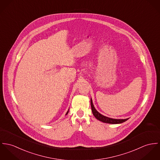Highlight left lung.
<instances>
[{"instance_id":"obj_1","label":"left lung","mask_w":160,"mask_h":160,"mask_svg":"<svg viewBox=\"0 0 160 160\" xmlns=\"http://www.w3.org/2000/svg\"><path fill=\"white\" fill-rule=\"evenodd\" d=\"M91 107L92 112L94 116L95 117V118L97 120H99V121H101L103 123H109V124H120V123H123V122H126V120H128L129 119V118L115 119V118H112L107 117H106V116L101 114L99 112H98L96 110V109L94 107L91 98Z\"/></svg>"}]
</instances>
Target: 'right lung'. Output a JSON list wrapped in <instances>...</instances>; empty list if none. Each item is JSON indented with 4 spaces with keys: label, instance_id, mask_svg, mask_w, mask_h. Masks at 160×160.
Listing matches in <instances>:
<instances>
[{
    "label": "right lung",
    "instance_id": "obj_1",
    "mask_svg": "<svg viewBox=\"0 0 160 160\" xmlns=\"http://www.w3.org/2000/svg\"><path fill=\"white\" fill-rule=\"evenodd\" d=\"M68 113H69V110H68V112H67V113H66V115H68Z\"/></svg>",
    "mask_w": 160,
    "mask_h": 160
}]
</instances>
